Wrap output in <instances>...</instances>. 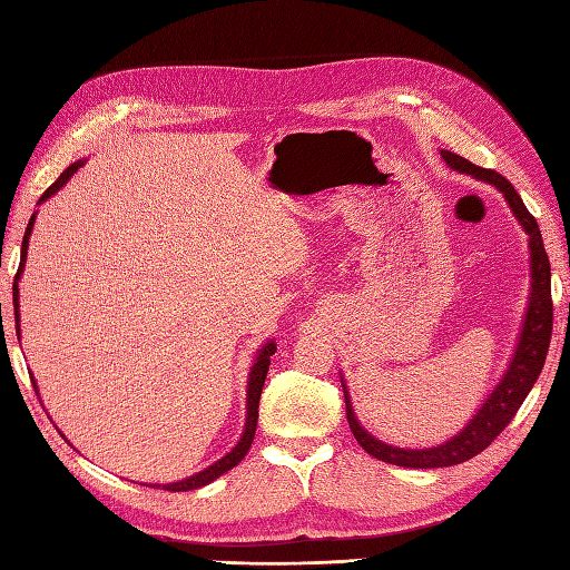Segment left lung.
Wrapping results in <instances>:
<instances>
[{
	"label": "left lung",
	"instance_id": "8db88e82",
	"mask_svg": "<svg viewBox=\"0 0 570 570\" xmlns=\"http://www.w3.org/2000/svg\"><path fill=\"white\" fill-rule=\"evenodd\" d=\"M444 161L452 168L461 170V174H469L473 178H480L485 183H492L499 193H504L511 212L515 218L521 220L523 230L530 237V268H532V292H530V304L523 323V333L519 340V347L511 358V366L504 373L502 383L490 394V400L482 404V409L475 413L473 421L465 425L456 438L444 442L440 446H430V450H400V446H390L381 440L368 435L364 428L358 425L347 387H344V402H347V421L356 442L364 446V450L392 465H404V469H442V465H456L461 461H469L478 456L482 450L497 440V435L511 423L515 411L521 409L528 392L532 390L534 381H538L544 358L549 352V340H551V325H554V304H551V268H549V256L544 252L542 233L538 220L525 209L521 195L515 193L513 185L499 176L492 168H480L471 164L469 159L459 157L452 151H442Z\"/></svg>",
	"mask_w": 570,
	"mask_h": 570
}]
</instances>
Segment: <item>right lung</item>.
<instances>
[{"label": "right lung", "instance_id": "add662e5", "mask_svg": "<svg viewBox=\"0 0 570 570\" xmlns=\"http://www.w3.org/2000/svg\"><path fill=\"white\" fill-rule=\"evenodd\" d=\"M82 166V161H76L68 166L63 174L51 183L45 195L40 197V202H45L47 197H51L57 193V189L71 178L76 170ZM32 223H36V214L30 216L28 220V228H26V235H23V247H21V264H19V271H16L13 275V316H16V335H19V278L23 273V266H26V254H28V239H30V230H32ZM275 354V344L273 342H266V347L258 352L256 356V364L252 366V373H249V387H247V425H245V433L243 438H239L237 446L230 452L223 456L220 461H216L214 465H209V469H204L202 473L193 475V478H185L180 482H170V485H159L168 492H189V490H197V488H204L209 485L212 480H216L218 475H223L226 471L235 469V465L245 459V454L249 452L252 446V440H254V433H256V419H258V400H262V390H264V383H266V373H268V366H271V356ZM157 488V485H154Z\"/></svg>", "mask_w": 570, "mask_h": 570}]
</instances>
